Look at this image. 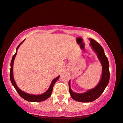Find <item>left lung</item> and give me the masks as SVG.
Instances as JSON below:
<instances>
[{
    "instance_id": "1",
    "label": "left lung",
    "mask_w": 123,
    "mask_h": 123,
    "mask_svg": "<svg viewBox=\"0 0 123 123\" xmlns=\"http://www.w3.org/2000/svg\"><path fill=\"white\" fill-rule=\"evenodd\" d=\"M90 46L97 54L102 65V74L100 81L95 87L81 94L73 92L70 87V80H69V92L71 98L74 100L80 102H91L98 98L105 91L110 80L109 62L108 58L105 55L103 48L92 38H90Z\"/></svg>"
}]
</instances>
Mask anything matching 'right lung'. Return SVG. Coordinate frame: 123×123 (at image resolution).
Wrapping results in <instances>:
<instances>
[{"instance_id": "obj_1", "label": "right lung", "mask_w": 123, "mask_h": 123, "mask_svg": "<svg viewBox=\"0 0 123 123\" xmlns=\"http://www.w3.org/2000/svg\"><path fill=\"white\" fill-rule=\"evenodd\" d=\"M24 40H23V41L21 42V43H20L19 45H18V46L16 48V53L14 54V55H13V57H12L11 62V70H10L11 82L12 85H13L14 87H15V89H16L17 92H18V94H19V95L21 96L22 98L25 99V100L28 101V102H42V101H43V100H46V99H47L48 98H49L51 96V95H52V92L53 88V86H54V83H55V82H57V80H58L59 77H60V75L55 78H54V80H52V83H51V85H50V87H49V88H48V90L46 91L45 92L43 93V94L33 95V94H28V93H26V92H24V91H21V90L18 87V86H17L16 83H15V80H14L13 75V66L14 60H15V57H16V55L18 48H19L20 45H21V43H23V41H24Z\"/></svg>"}]
</instances>
